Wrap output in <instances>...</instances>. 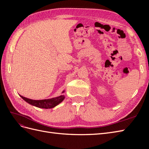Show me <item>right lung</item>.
<instances>
[{"label": "right lung", "instance_id": "obj_1", "mask_svg": "<svg viewBox=\"0 0 149 149\" xmlns=\"http://www.w3.org/2000/svg\"><path fill=\"white\" fill-rule=\"evenodd\" d=\"M65 91H63L64 93ZM20 97L23 99L24 101L28 102L30 104L36 106L39 108H43V109H50L55 107L58 104H59L64 100L65 96L61 95L58 97H53L51 99H47V100H33L31 99L26 98L25 97L20 95Z\"/></svg>", "mask_w": 149, "mask_h": 149}]
</instances>
